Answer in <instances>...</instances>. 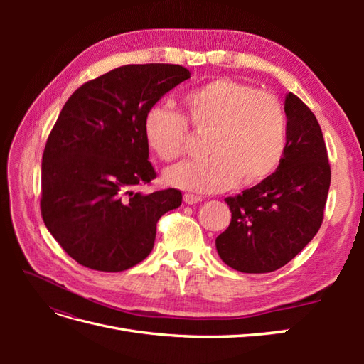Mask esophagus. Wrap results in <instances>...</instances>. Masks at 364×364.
Here are the masks:
<instances>
[{
	"instance_id": "esophagus-1",
	"label": "esophagus",
	"mask_w": 364,
	"mask_h": 364,
	"mask_svg": "<svg viewBox=\"0 0 364 364\" xmlns=\"http://www.w3.org/2000/svg\"><path fill=\"white\" fill-rule=\"evenodd\" d=\"M202 200L200 196H196V194H190V193H185L183 194V202L188 203V205H194V203H199Z\"/></svg>"
}]
</instances>
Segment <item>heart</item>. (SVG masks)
Instances as JSON below:
<instances>
[{
  "label": "heart",
  "mask_w": 364,
  "mask_h": 364,
  "mask_svg": "<svg viewBox=\"0 0 364 364\" xmlns=\"http://www.w3.org/2000/svg\"><path fill=\"white\" fill-rule=\"evenodd\" d=\"M183 105L196 130H211L206 138V151L211 155L167 168L164 179L168 185L217 193L240 181L259 183L279 168L287 150V115L277 97L220 77L186 92ZM188 134L185 117L164 105L149 107L142 118L146 146L161 161L179 158Z\"/></svg>",
  "instance_id": "b5f03b06"
}]
</instances>
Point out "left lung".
I'll list each match as a JSON object with an SVG mask.
<instances>
[{"label": "left lung", "instance_id": "obj_1", "mask_svg": "<svg viewBox=\"0 0 364 364\" xmlns=\"http://www.w3.org/2000/svg\"><path fill=\"white\" fill-rule=\"evenodd\" d=\"M287 150L269 179L226 197L232 218L215 247L243 273H269L291 261L317 234L331 183L322 129L299 97H285Z\"/></svg>", "mask_w": 364, "mask_h": 364}]
</instances>
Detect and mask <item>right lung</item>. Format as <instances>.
I'll return each mask as SVG.
<instances>
[{
    "mask_svg": "<svg viewBox=\"0 0 364 364\" xmlns=\"http://www.w3.org/2000/svg\"><path fill=\"white\" fill-rule=\"evenodd\" d=\"M190 75L181 65H124L82 85L62 107L42 155L41 214L82 266L134 267L151 252L158 220L181 206L176 188L135 190L156 178L142 118Z\"/></svg>",
    "mask_w": 364,
    "mask_h": 364,
    "instance_id": "obj_1",
    "label": "right lung"
}]
</instances>
